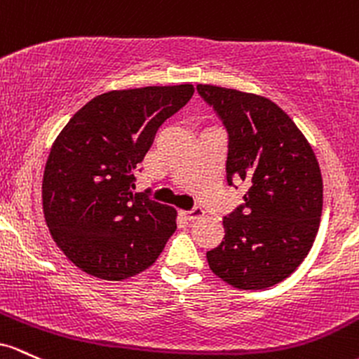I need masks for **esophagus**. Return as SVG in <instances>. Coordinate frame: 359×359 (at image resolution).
Masks as SVG:
<instances>
[{"label":"esophagus","mask_w":359,"mask_h":359,"mask_svg":"<svg viewBox=\"0 0 359 359\" xmlns=\"http://www.w3.org/2000/svg\"><path fill=\"white\" fill-rule=\"evenodd\" d=\"M181 215H183L187 220H198L205 215V210L196 205V207L190 208V210H181Z\"/></svg>","instance_id":"esophagus-1"}]
</instances>
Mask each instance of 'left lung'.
I'll return each instance as SVG.
<instances>
[{
	"instance_id": "left-lung-1",
	"label": "left lung",
	"mask_w": 359,
	"mask_h": 359,
	"mask_svg": "<svg viewBox=\"0 0 359 359\" xmlns=\"http://www.w3.org/2000/svg\"><path fill=\"white\" fill-rule=\"evenodd\" d=\"M196 91L227 132V183L248 187L244 203L224 219L225 237L207 252L208 264L233 287L268 288L295 271L319 231V163L271 100L212 84Z\"/></svg>"
}]
</instances>
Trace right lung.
I'll use <instances>...</instances> for the list:
<instances>
[{
  "instance_id": "add662e5",
  "label": "right lung",
  "mask_w": 359,
  "mask_h": 359,
  "mask_svg": "<svg viewBox=\"0 0 359 359\" xmlns=\"http://www.w3.org/2000/svg\"><path fill=\"white\" fill-rule=\"evenodd\" d=\"M195 88L108 91L62 128L47 159L42 205L55 244L88 275L126 280L158 259L176 231V210L134 193V171L156 132Z\"/></svg>"
}]
</instances>
